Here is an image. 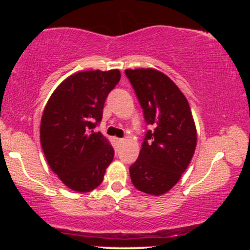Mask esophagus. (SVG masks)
Here are the masks:
<instances>
[{"label":"esophagus","instance_id":"1","mask_svg":"<svg viewBox=\"0 0 250 250\" xmlns=\"http://www.w3.org/2000/svg\"><path fill=\"white\" fill-rule=\"evenodd\" d=\"M116 141H117V143H122L123 139H116Z\"/></svg>","mask_w":250,"mask_h":250}]
</instances>
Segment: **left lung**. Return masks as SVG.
Wrapping results in <instances>:
<instances>
[{
    "label": "left lung",
    "instance_id": "1",
    "mask_svg": "<svg viewBox=\"0 0 250 250\" xmlns=\"http://www.w3.org/2000/svg\"><path fill=\"white\" fill-rule=\"evenodd\" d=\"M148 130L139 159L129 168L131 182L143 193L160 196L179 182L195 153L197 133L189 103L166 74L153 68L125 69Z\"/></svg>",
    "mask_w": 250,
    "mask_h": 250
}]
</instances>
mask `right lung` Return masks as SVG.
<instances>
[{
    "instance_id": "right-lung-1",
    "label": "right lung",
    "mask_w": 250,
    "mask_h": 250,
    "mask_svg": "<svg viewBox=\"0 0 250 250\" xmlns=\"http://www.w3.org/2000/svg\"><path fill=\"white\" fill-rule=\"evenodd\" d=\"M121 79L119 69L87 70L60 83L45 104L41 146L51 170L71 190L88 193L102 183L114 149L100 131L108 94Z\"/></svg>"
}]
</instances>
